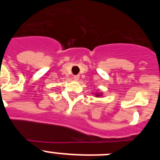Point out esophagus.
<instances>
[{
  "label": "esophagus",
  "instance_id": "34e87169",
  "mask_svg": "<svg viewBox=\"0 0 160 160\" xmlns=\"http://www.w3.org/2000/svg\"><path fill=\"white\" fill-rule=\"evenodd\" d=\"M79 78H80V76H79V75H74V76H73V79H74V80H76V81H78V80Z\"/></svg>",
  "mask_w": 160,
  "mask_h": 160
}]
</instances>
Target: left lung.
<instances>
[{
    "mask_svg": "<svg viewBox=\"0 0 160 160\" xmlns=\"http://www.w3.org/2000/svg\"><path fill=\"white\" fill-rule=\"evenodd\" d=\"M102 94H98V93H96L95 94V96L96 97H99V96H101Z\"/></svg>",
    "mask_w": 160,
    "mask_h": 160,
    "instance_id": "8db88e82",
    "label": "left lung"
}]
</instances>
